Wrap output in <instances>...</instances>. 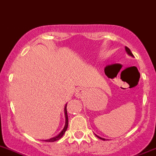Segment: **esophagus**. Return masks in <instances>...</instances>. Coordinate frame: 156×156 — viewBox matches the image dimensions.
Instances as JSON below:
<instances>
[{
    "label": "esophagus",
    "instance_id": "34e87169",
    "mask_svg": "<svg viewBox=\"0 0 156 156\" xmlns=\"http://www.w3.org/2000/svg\"><path fill=\"white\" fill-rule=\"evenodd\" d=\"M75 94L77 98H82L84 94V90L83 88H77L76 90Z\"/></svg>",
    "mask_w": 156,
    "mask_h": 156
}]
</instances>
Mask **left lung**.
Returning a JSON list of instances; mask_svg holds the SVG:
<instances>
[{"mask_svg":"<svg viewBox=\"0 0 156 156\" xmlns=\"http://www.w3.org/2000/svg\"><path fill=\"white\" fill-rule=\"evenodd\" d=\"M126 53H127V54H129V56H131V57H133V54H132L131 50H130L129 49V48L127 47V46H126ZM96 136H97V137H98V138H99V139L102 140H106V139H104V138H102V137H100V136H97V135H96Z\"/></svg>","mask_w":156,"mask_h":156,"instance_id":"8db88e82","label":"left lung"}]
</instances>
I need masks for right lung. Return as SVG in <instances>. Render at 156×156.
I'll list each match as a JSON object with an SVG mask.
<instances>
[{
    "label": "right lung",
    "mask_w": 156,
    "mask_h": 156,
    "mask_svg": "<svg viewBox=\"0 0 156 156\" xmlns=\"http://www.w3.org/2000/svg\"><path fill=\"white\" fill-rule=\"evenodd\" d=\"M66 107H67V104L65 105V110H64V111H65V127H64V129L62 130V132H61V133H60L58 136H54V137H53V138H50V139H49V140H45L44 141H46V142L57 141V140H60L61 138L62 137V136H63V135L65 134V131L67 130L68 126H69V118H68L67 109H66Z\"/></svg>",
    "instance_id": "right-lung-1"
}]
</instances>
